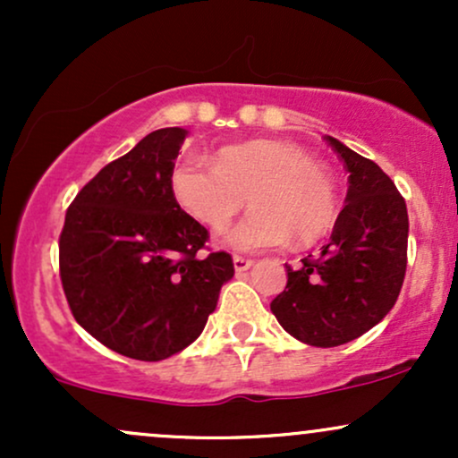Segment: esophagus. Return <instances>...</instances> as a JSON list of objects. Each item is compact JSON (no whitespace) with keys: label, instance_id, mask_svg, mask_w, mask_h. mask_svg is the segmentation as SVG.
Listing matches in <instances>:
<instances>
[{"label":"esophagus","instance_id":"esophagus-1","mask_svg":"<svg viewBox=\"0 0 458 458\" xmlns=\"http://www.w3.org/2000/svg\"><path fill=\"white\" fill-rule=\"evenodd\" d=\"M233 262H234V269L239 271V273H241V271H247L251 265H254V260L245 259V256H234Z\"/></svg>","mask_w":458,"mask_h":458}]
</instances>
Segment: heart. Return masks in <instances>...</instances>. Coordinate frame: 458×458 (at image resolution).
Returning <instances> with one entry per match:
<instances>
[{
	"label": "heart",
	"mask_w": 458,
	"mask_h": 458,
	"mask_svg": "<svg viewBox=\"0 0 458 458\" xmlns=\"http://www.w3.org/2000/svg\"><path fill=\"white\" fill-rule=\"evenodd\" d=\"M172 191L196 222L222 233L243 208L254 211L225 236L241 251L295 241L308 245L334 228L338 191L334 176L291 141L251 140L224 146L213 163L187 157L172 170Z\"/></svg>",
	"instance_id": "b5f03b06"
}]
</instances>
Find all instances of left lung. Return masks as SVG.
Listing matches in <instances>:
<instances>
[{
	"instance_id": "8db88e82",
	"label": "left lung",
	"mask_w": 458,
	"mask_h": 458,
	"mask_svg": "<svg viewBox=\"0 0 458 458\" xmlns=\"http://www.w3.org/2000/svg\"><path fill=\"white\" fill-rule=\"evenodd\" d=\"M349 172L346 207L318 259L286 265V288L271 312L293 338L338 346L360 338L396 303L407 269V204L375 161L327 135Z\"/></svg>"
}]
</instances>
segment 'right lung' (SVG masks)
<instances>
[{"mask_svg":"<svg viewBox=\"0 0 458 458\" xmlns=\"http://www.w3.org/2000/svg\"><path fill=\"white\" fill-rule=\"evenodd\" d=\"M187 131L167 127L103 167L68 207L60 277L72 317L124 357L159 361L202 334L233 256H199L208 230L178 207L172 170Z\"/></svg>","mask_w":458,"mask_h":458,"instance_id":"obj_1","label":"right lung"}]
</instances>
